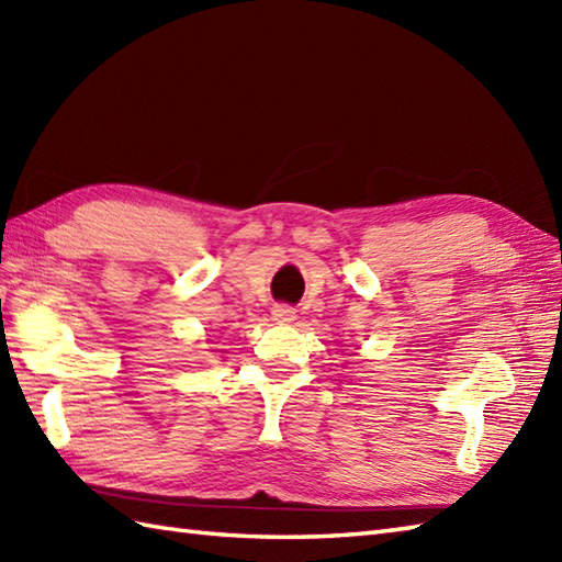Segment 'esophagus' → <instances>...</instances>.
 <instances>
[{"instance_id": "34e87169", "label": "esophagus", "mask_w": 562, "mask_h": 562, "mask_svg": "<svg viewBox=\"0 0 562 562\" xmlns=\"http://www.w3.org/2000/svg\"><path fill=\"white\" fill-rule=\"evenodd\" d=\"M296 318V312L288 304H278L272 308V321H278V324H292Z\"/></svg>"}]
</instances>
